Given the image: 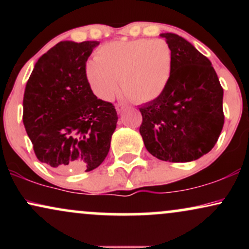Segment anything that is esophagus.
<instances>
[{"label": "esophagus", "mask_w": 249, "mask_h": 249, "mask_svg": "<svg viewBox=\"0 0 249 249\" xmlns=\"http://www.w3.org/2000/svg\"><path fill=\"white\" fill-rule=\"evenodd\" d=\"M124 108H125V105L123 104V103H118V104H116V110L118 113L123 112V110H124Z\"/></svg>", "instance_id": "34e87169"}]
</instances>
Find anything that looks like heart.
<instances>
[{"instance_id":"b5f03b06","label":"heart","mask_w":249,"mask_h":249,"mask_svg":"<svg viewBox=\"0 0 249 249\" xmlns=\"http://www.w3.org/2000/svg\"><path fill=\"white\" fill-rule=\"evenodd\" d=\"M172 51L164 39L141 38L112 42L97 51L89 61L85 75L89 85L102 101H111L122 90L136 102L158 98L172 73Z\"/></svg>"}]
</instances>
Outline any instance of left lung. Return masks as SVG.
I'll return each instance as SVG.
<instances>
[{"label": "left lung", "mask_w": 249, "mask_h": 249, "mask_svg": "<svg viewBox=\"0 0 249 249\" xmlns=\"http://www.w3.org/2000/svg\"><path fill=\"white\" fill-rule=\"evenodd\" d=\"M172 51V73L158 98L139 107L145 147L164 161L187 162L210 152L224 126V89L212 63L186 39L160 34Z\"/></svg>", "instance_id": "1"}]
</instances>
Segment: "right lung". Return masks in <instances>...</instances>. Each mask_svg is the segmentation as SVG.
<instances>
[{"instance_id":"1","label":"right lung","mask_w":249,"mask_h":249,"mask_svg":"<svg viewBox=\"0 0 249 249\" xmlns=\"http://www.w3.org/2000/svg\"><path fill=\"white\" fill-rule=\"evenodd\" d=\"M99 42L57 43L34 67L23 97V124L39 161L58 173L95 170L107 158L116 108L98 99L85 67Z\"/></svg>"}]
</instances>
